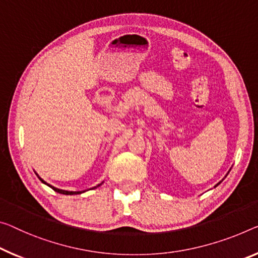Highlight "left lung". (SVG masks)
<instances>
[{
    "label": "left lung",
    "instance_id": "obj_1",
    "mask_svg": "<svg viewBox=\"0 0 258 258\" xmlns=\"http://www.w3.org/2000/svg\"><path fill=\"white\" fill-rule=\"evenodd\" d=\"M219 183H220V182H219ZM219 183H218V184H219Z\"/></svg>",
    "mask_w": 258,
    "mask_h": 258
}]
</instances>
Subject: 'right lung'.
<instances>
[{"mask_svg":"<svg viewBox=\"0 0 258 258\" xmlns=\"http://www.w3.org/2000/svg\"><path fill=\"white\" fill-rule=\"evenodd\" d=\"M37 175H38V174H37ZM38 177H39V179H40V181L42 182V183H45V184L48 185V187H50L51 189H53L54 191H56V192H58V194H63V195H79V194L84 192V191H68V190H62V189H57V188H55V187H53V185H50V184L47 183V182L43 181L40 176H38ZM98 185H100V184H98ZM94 188H97V187H94Z\"/></svg>","mask_w":258,"mask_h":258,"instance_id":"obj_1","label":"right lung"}]
</instances>
